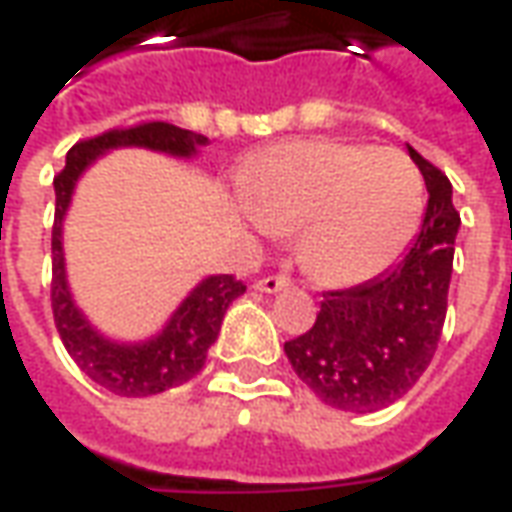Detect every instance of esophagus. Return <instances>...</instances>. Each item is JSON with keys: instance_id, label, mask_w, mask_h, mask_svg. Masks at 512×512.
<instances>
[{"instance_id": "34e87169", "label": "esophagus", "mask_w": 512, "mask_h": 512, "mask_svg": "<svg viewBox=\"0 0 512 512\" xmlns=\"http://www.w3.org/2000/svg\"><path fill=\"white\" fill-rule=\"evenodd\" d=\"M288 285L290 277H285V274H271V277H263L255 282V288L263 290V293H277V290H285Z\"/></svg>"}]
</instances>
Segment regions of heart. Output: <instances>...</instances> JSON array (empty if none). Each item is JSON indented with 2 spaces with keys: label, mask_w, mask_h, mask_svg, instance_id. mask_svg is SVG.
I'll use <instances>...</instances> for the list:
<instances>
[{
  "label": "heart",
  "mask_w": 512,
  "mask_h": 512,
  "mask_svg": "<svg viewBox=\"0 0 512 512\" xmlns=\"http://www.w3.org/2000/svg\"><path fill=\"white\" fill-rule=\"evenodd\" d=\"M266 230L299 233L304 268L323 285H359L403 255L425 211V183L397 150L337 139L277 145L244 183Z\"/></svg>",
  "instance_id": "heart-1"
}]
</instances>
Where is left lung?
<instances>
[{"label":"left lung","mask_w":512,"mask_h":512,"mask_svg":"<svg viewBox=\"0 0 512 512\" xmlns=\"http://www.w3.org/2000/svg\"><path fill=\"white\" fill-rule=\"evenodd\" d=\"M408 156L425 178L428 208L406 257L384 277L326 290L312 329L285 343L296 376L340 411L370 414L395 403L439 348L461 216L447 175L414 147Z\"/></svg>","instance_id":"8db88e82"}]
</instances>
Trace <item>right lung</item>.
<instances>
[{"label":"right lung","instance_id":"add662e5","mask_svg":"<svg viewBox=\"0 0 512 512\" xmlns=\"http://www.w3.org/2000/svg\"><path fill=\"white\" fill-rule=\"evenodd\" d=\"M208 142V136L194 134L186 128L172 126L164 120H145L136 126L109 128L93 139H82L68 150L65 167L54 175L57 208L51 227V310L54 323L76 365L82 367L95 384L123 397H147L167 392L172 386L186 384L205 367L208 348L216 343L222 318L246 285L235 274L202 279L191 290L189 299L180 304L169 318L164 332L139 345H117L104 340L87 323L82 312L73 307L71 290L65 282V260H62V219L71 202L73 186L84 169L93 164L109 147L139 145L172 156H194L197 147Z\"/></svg>","mask_w":512,"mask_h":512}]
</instances>
